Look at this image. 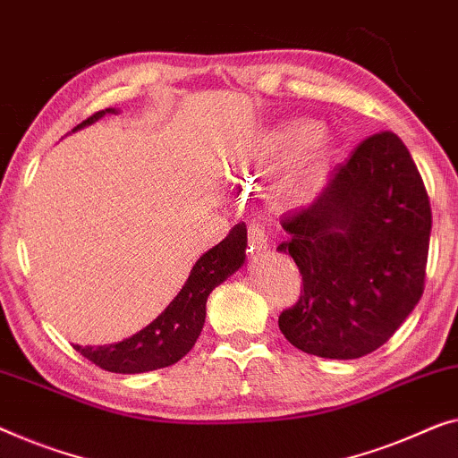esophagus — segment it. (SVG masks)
Wrapping results in <instances>:
<instances>
[{
	"mask_svg": "<svg viewBox=\"0 0 458 458\" xmlns=\"http://www.w3.org/2000/svg\"><path fill=\"white\" fill-rule=\"evenodd\" d=\"M248 242L250 248L254 251H267L268 250V231L262 223L251 221L248 227Z\"/></svg>",
	"mask_w": 458,
	"mask_h": 458,
	"instance_id": "1",
	"label": "esophagus"
}]
</instances>
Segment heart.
<instances>
[{
  "instance_id": "obj_1",
  "label": "heart",
  "mask_w": 458,
  "mask_h": 458,
  "mask_svg": "<svg viewBox=\"0 0 458 458\" xmlns=\"http://www.w3.org/2000/svg\"><path fill=\"white\" fill-rule=\"evenodd\" d=\"M310 148L316 157H328L333 152V138L327 131H322L320 123L311 119H291L268 131L260 144V158L262 161H275V158L289 155L297 148ZM300 177L295 174L283 175L276 183V198L283 202H291L300 196Z\"/></svg>"
}]
</instances>
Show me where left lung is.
<instances>
[{
    "mask_svg": "<svg viewBox=\"0 0 458 458\" xmlns=\"http://www.w3.org/2000/svg\"><path fill=\"white\" fill-rule=\"evenodd\" d=\"M303 293L278 316L293 347L357 360L382 347L420 301L432 231L428 191L393 131L369 136L316 200L284 216Z\"/></svg>",
    "mask_w": 458,
    "mask_h": 458,
    "instance_id": "obj_1",
    "label": "left lung"
}]
</instances>
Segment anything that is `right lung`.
<instances>
[{
	"instance_id": "add662e5",
	"label": "right lung",
	"mask_w": 458,
	"mask_h": 458,
	"mask_svg": "<svg viewBox=\"0 0 458 458\" xmlns=\"http://www.w3.org/2000/svg\"><path fill=\"white\" fill-rule=\"evenodd\" d=\"M109 114H117V109L98 111L72 131L82 130ZM245 245H248V229L240 223L221 243L198 258L180 293L140 333L119 343L95 344V347L74 344V349L95 366L114 374H142L174 366L194 347L202 333L208 295L243 267Z\"/></svg>"
}]
</instances>
